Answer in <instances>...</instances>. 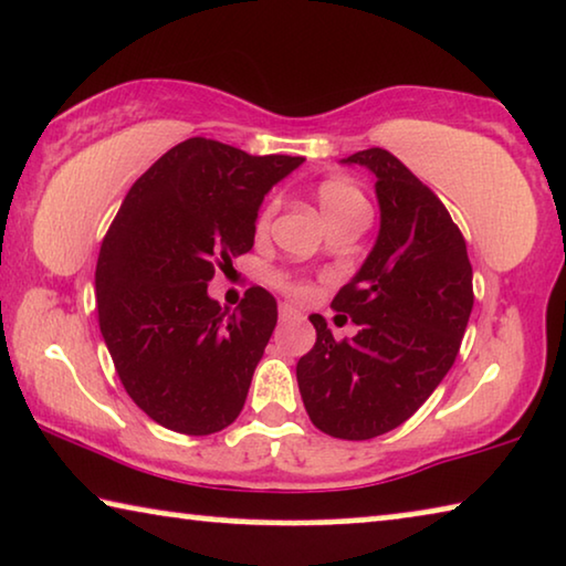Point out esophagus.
Instances as JSON below:
<instances>
[{
    "label": "esophagus",
    "mask_w": 566,
    "mask_h": 566,
    "mask_svg": "<svg viewBox=\"0 0 566 566\" xmlns=\"http://www.w3.org/2000/svg\"><path fill=\"white\" fill-rule=\"evenodd\" d=\"M277 311H281L283 322H289V318H298V316H301V311H298L296 306H293V303H281V308H277Z\"/></svg>",
    "instance_id": "obj_1"
}]
</instances>
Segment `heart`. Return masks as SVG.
Returning a JSON list of instances; mask_svg holds the SVG:
<instances>
[{
	"label": "heart",
	"instance_id": "b5f03b06",
	"mask_svg": "<svg viewBox=\"0 0 566 566\" xmlns=\"http://www.w3.org/2000/svg\"><path fill=\"white\" fill-rule=\"evenodd\" d=\"M318 207H322L326 219H332V217L347 214V211L365 209V199L352 184L342 181V178H329V181L318 186ZM270 211H273V207L265 211L263 219L270 217Z\"/></svg>",
	"mask_w": 566,
	"mask_h": 566
}]
</instances>
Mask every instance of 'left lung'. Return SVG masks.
<instances>
[{
    "label": "left lung",
    "instance_id": "1",
    "mask_svg": "<svg viewBox=\"0 0 566 566\" xmlns=\"http://www.w3.org/2000/svg\"><path fill=\"white\" fill-rule=\"evenodd\" d=\"M342 163L370 170L380 207L370 255L332 301L359 332L337 342L311 314L316 344L296 380L316 429L363 441L411 419L454 365L474 303L472 265L444 203L396 155L370 147Z\"/></svg>",
    "mask_w": 566,
    "mask_h": 566
}]
</instances>
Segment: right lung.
I'll use <instances>...</instances> for the list:
<instances>
[{"label": "right lung", "mask_w": 566, "mask_h": 566, "mask_svg": "<svg viewBox=\"0 0 566 566\" xmlns=\"http://www.w3.org/2000/svg\"><path fill=\"white\" fill-rule=\"evenodd\" d=\"M301 163L191 137L122 201L96 263V308L122 385L155 423L207 437L240 416L277 303L255 285L229 314L207 289L217 265L252 250L265 193Z\"/></svg>", "instance_id": "add662e5"}]
</instances>
